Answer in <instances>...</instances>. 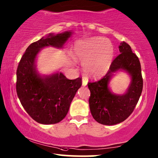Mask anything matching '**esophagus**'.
<instances>
[{"mask_svg": "<svg viewBox=\"0 0 158 158\" xmlns=\"http://www.w3.org/2000/svg\"><path fill=\"white\" fill-rule=\"evenodd\" d=\"M87 83H88V79H87V77H83V86H85V85H87Z\"/></svg>", "mask_w": 158, "mask_h": 158, "instance_id": "34e87169", "label": "esophagus"}]
</instances>
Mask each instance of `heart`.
Masks as SVG:
<instances>
[{"instance_id": "1", "label": "heart", "mask_w": 158, "mask_h": 158, "mask_svg": "<svg viewBox=\"0 0 158 158\" xmlns=\"http://www.w3.org/2000/svg\"><path fill=\"white\" fill-rule=\"evenodd\" d=\"M74 52L77 58L83 61V67L85 74L99 77L109 69L113 56V47L108 40L94 38L77 42Z\"/></svg>"}]
</instances>
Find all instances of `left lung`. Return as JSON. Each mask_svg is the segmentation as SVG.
Here are the masks:
<instances>
[{
	"instance_id": "1",
	"label": "left lung",
	"mask_w": 158,
	"mask_h": 158,
	"mask_svg": "<svg viewBox=\"0 0 158 158\" xmlns=\"http://www.w3.org/2000/svg\"><path fill=\"white\" fill-rule=\"evenodd\" d=\"M120 54L112 61L109 70L97 81L88 83L91 91L89 106L93 118L99 123L112 126L126 120L132 113L142 92L143 78L138 56L128 44L123 41L119 46ZM123 69L132 76V83L123 95L111 93L108 88L110 77L114 71Z\"/></svg>"
}]
</instances>
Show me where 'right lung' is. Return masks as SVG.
I'll use <instances>...</instances> for the list:
<instances>
[{"label":"right lung","instance_id":"right-lung-1","mask_svg":"<svg viewBox=\"0 0 158 158\" xmlns=\"http://www.w3.org/2000/svg\"><path fill=\"white\" fill-rule=\"evenodd\" d=\"M65 32L42 38L27 47L16 70V89L22 106L36 122L54 124L65 118L71 102L82 82L81 77L69 80L62 73L41 77L36 73L35 60L40 49L45 46L62 47L70 36Z\"/></svg>","mask_w":158,"mask_h":158}]
</instances>
